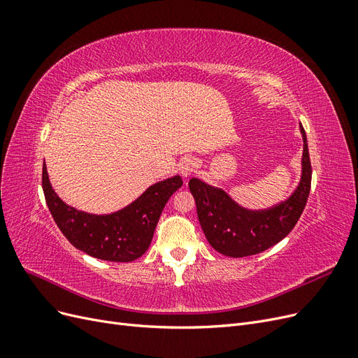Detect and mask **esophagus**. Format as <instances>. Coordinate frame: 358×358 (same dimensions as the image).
<instances>
[{"mask_svg": "<svg viewBox=\"0 0 358 358\" xmlns=\"http://www.w3.org/2000/svg\"><path fill=\"white\" fill-rule=\"evenodd\" d=\"M178 169H179L180 176H182L183 179H187V178H189V176L192 175L194 171H196V169H197V162L194 161L192 158H183V159L179 162Z\"/></svg>", "mask_w": 358, "mask_h": 358, "instance_id": "34e87169", "label": "esophagus"}]
</instances>
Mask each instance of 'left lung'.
<instances>
[{
  "mask_svg": "<svg viewBox=\"0 0 358 358\" xmlns=\"http://www.w3.org/2000/svg\"><path fill=\"white\" fill-rule=\"evenodd\" d=\"M299 127L303 138L300 180L287 200L272 208L246 209L224 189L199 178L189 180L200 225L215 251L233 258L255 255L282 241L294 229L306 206L312 179L306 133L301 124Z\"/></svg>",
  "mask_w": 358,
  "mask_h": 358,
  "instance_id": "1",
  "label": "left lung"
}]
</instances>
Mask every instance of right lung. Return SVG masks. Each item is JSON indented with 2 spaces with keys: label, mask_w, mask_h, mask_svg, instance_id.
Masks as SVG:
<instances>
[{
  "label": "right lung",
  "mask_w": 358,
  "mask_h": 358,
  "mask_svg": "<svg viewBox=\"0 0 358 358\" xmlns=\"http://www.w3.org/2000/svg\"><path fill=\"white\" fill-rule=\"evenodd\" d=\"M182 187L179 175L150 185L133 203L113 213L92 215L59 199L43 164V192L58 229L69 242L94 258L129 263L142 257L152 242L166 203Z\"/></svg>",
  "instance_id": "add662e5"
}]
</instances>
